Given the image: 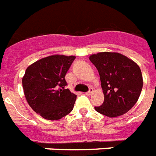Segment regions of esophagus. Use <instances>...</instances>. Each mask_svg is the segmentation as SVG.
<instances>
[{"instance_id":"obj_1","label":"esophagus","mask_w":156,"mask_h":156,"mask_svg":"<svg viewBox=\"0 0 156 156\" xmlns=\"http://www.w3.org/2000/svg\"><path fill=\"white\" fill-rule=\"evenodd\" d=\"M93 88H90L89 91H88L87 93H86V95H87V96L92 95V94H93Z\"/></svg>"}]
</instances>
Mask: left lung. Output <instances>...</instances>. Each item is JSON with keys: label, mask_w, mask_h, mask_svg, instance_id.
<instances>
[{"label": "left lung", "mask_w": 156, "mask_h": 156, "mask_svg": "<svg viewBox=\"0 0 156 156\" xmlns=\"http://www.w3.org/2000/svg\"><path fill=\"white\" fill-rule=\"evenodd\" d=\"M89 60L100 75L104 101L95 110L108 117L126 113L136 103L143 87L140 67L131 58L116 52L91 55Z\"/></svg>", "instance_id": "obj_1"}]
</instances>
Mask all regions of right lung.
Here are the masks:
<instances>
[{"label":"right lung","instance_id":"right-lung-1","mask_svg":"<svg viewBox=\"0 0 156 156\" xmlns=\"http://www.w3.org/2000/svg\"><path fill=\"white\" fill-rule=\"evenodd\" d=\"M75 56L54 55L26 69L22 86L26 101L43 118L55 121L72 112L77 96L65 88V75Z\"/></svg>","mask_w":156,"mask_h":156}]
</instances>
